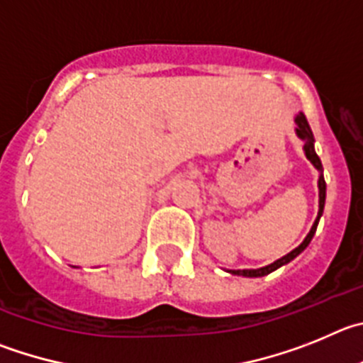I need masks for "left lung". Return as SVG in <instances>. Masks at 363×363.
<instances>
[{
  "mask_svg": "<svg viewBox=\"0 0 363 363\" xmlns=\"http://www.w3.org/2000/svg\"><path fill=\"white\" fill-rule=\"evenodd\" d=\"M295 121H296V133H298L300 139H303V141H306V145H303V152H306V157H308L309 161H311L313 164H315L316 169H320V172H322V162H320L318 155H316V152H315V141H313V132H311V128H309V125H308V119H306V116H303V113L300 112L298 116H296ZM318 189H320V194H318V197H320L318 217H316L315 224H313V228H311V231H309V233H308V237L303 238V242L300 244L298 247H295V250H293L291 253H287L286 257H282V259H279V260H277V262L269 264V266H266V267H260V269H237V271H231V273H233V275H242V277H264V275H267V273H271V271L279 269V267L284 266V264L291 262V260L295 259L296 255L302 253V251L306 250V247H308V244L311 242L313 235H315V231H316V226H318L320 217H322V211H324V204H325V181H324V175H320Z\"/></svg>",
  "mask_w": 363,
  "mask_h": 363,
  "instance_id": "1",
  "label": "left lung"
}]
</instances>
